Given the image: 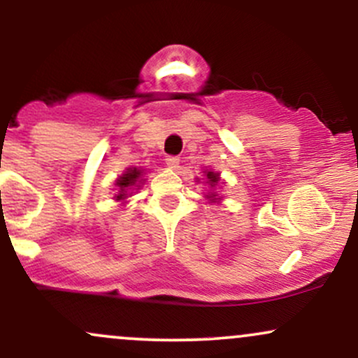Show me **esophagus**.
Returning <instances> with one entry per match:
<instances>
[{
    "label": "esophagus",
    "mask_w": 358,
    "mask_h": 358,
    "mask_svg": "<svg viewBox=\"0 0 358 358\" xmlns=\"http://www.w3.org/2000/svg\"><path fill=\"white\" fill-rule=\"evenodd\" d=\"M165 162H166V165L170 166V168H173V170H176V168L180 166V158H178V156L168 155L166 158H165Z\"/></svg>",
    "instance_id": "1"
}]
</instances>
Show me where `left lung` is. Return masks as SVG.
<instances>
[{"instance_id": "obj_1", "label": "left lung", "mask_w": 358, "mask_h": 358, "mask_svg": "<svg viewBox=\"0 0 358 358\" xmlns=\"http://www.w3.org/2000/svg\"><path fill=\"white\" fill-rule=\"evenodd\" d=\"M207 178H208V183H210L212 187H213V185L219 182V173H213V171H207ZM210 199L215 200V195H213V193H212Z\"/></svg>"}]
</instances>
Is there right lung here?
I'll return each instance as SVG.
<instances>
[{
  "instance_id": "add662e5",
  "label": "right lung",
  "mask_w": 358,
  "mask_h": 358,
  "mask_svg": "<svg viewBox=\"0 0 358 358\" xmlns=\"http://www.w3.org/2000/svg\"><path fill=\"white\" fill-rule=\"evenodd\" d=\"M141 173H143V171L138 170V168H129V170H127L124 175L119 176V180L116 182V185L119 187V193L116 195V200H124L126 199L127 190H129L131 187H136L139 178H141Z\"/></svg>"
}]
</instances>
